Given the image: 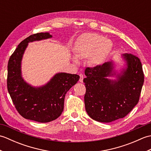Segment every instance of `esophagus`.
Segmentation results:
<instances>
[{"label": "esophagus", "mask_w": 151, "mask_h": 151, "mask_svg": "<svg viewBox=\"0 0 151 151\" xmlns=\"http://www.w3.org/2000/svg\"><path fill=\"white\" fill-rule=\"evenodd\" d=\"M83 79H84V75L82 74H80V79L79 81L81 82H83Z\"/></svg>", "instance_id": "esophagus-1"}]
</instances>
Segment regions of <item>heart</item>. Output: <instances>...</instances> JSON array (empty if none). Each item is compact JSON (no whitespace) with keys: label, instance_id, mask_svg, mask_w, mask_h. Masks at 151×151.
<instances>
[{"label":"heart","instance_id":"1","mask_svg":"<svg viewBox=\"0 0 151 151\" xmlns=\"http://www.w3.org/2000/svg\"><path fill=\"white\" fill-rule=\"evenodd\" d=\"M112 48L111 43L104 36L96 33H88L80 38L75 48V55L80 59L89 58L91 65H100L106 60ZM74 62H78L76 58Z\"/></svg>","mask_w":151,"mask_h":151}]
</instances>
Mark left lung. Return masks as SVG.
I'll return each mask as SVG.
<instances>
[{
	"label": "left lung",
	"mask_w": 151,
	"mask_h": 151,
	"mask_svg": "<svg viewBox=\"0 0 151 151\" xmlns=\"http://www.w3.org/2000/svg\"><path fill=\"white\" fill-rule=\"evenodd\" d=\"M123 57L127 67L117 75L116 81L106 78L115 75L112 62L85 70V108L93 119L114 121L126 116L138 103L144 82L142 63L132 54L126 53Z\"/></svg>",
	"instance_id": "obj_1"
}]
</instances>
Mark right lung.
<instances>
[{
  "mask_svg": "<svg viewBox=\"0 0 151 151\" xmlns=\"http://www.w3.org/2000/svg\"><path fill=\"white\" fill-rule=\"evenodd\" d=\"M52 37L48 32L31 35L19 43L8 63L7 88L16 110L22 117L40 123H47L59 117L63 110L66 93L76 84L78 75L59 73L45 86L34 88L21 76L22 55L28 43Z\"/></svg>",
  "mask_w": 151,
  "mask_h": 151,
  "instance_id": "1",
  "label": "right lung"
}]
</instances>
